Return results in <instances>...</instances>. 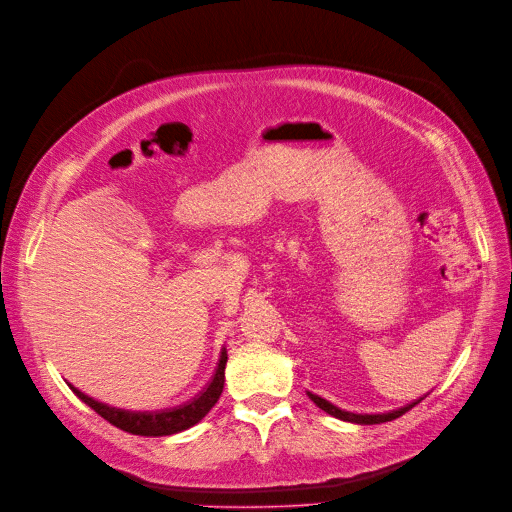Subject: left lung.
I'll list each match as a JSON object with an SVG mask.
<instances>
[{
	"instance_id": "1",
	"label": "left lung",
	"mask_w": 512,
	"mask_h": 512,
	"mask_svg": "<svg viewBox=\"0 0 512 512\" xmlns=\"http://www.w3.org/2000/svg\"><path fill=\"white\" fill-rule=\"evenodd\" d=\"M308 396L316 403V407L327 411L329 415H333V418L344 420V422H352V424H382V422H392V420H396V418H401L403 413H407L409 409H413L415 405H418V403L424 399V396H422V399L413 401V403H409V405H405V407L392 409V411H388V413H352V411H344V409L335 407L333 403H329L327 399H323V396H318V394L308 392Z\"/></svg>"
}]
</instances>
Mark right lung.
Returning <instances> with one entry per match:
<instances>
[{
  "label": "right lung",
  "mask_w": 512,
  "mask_h": 512,
  "mask_svg": "<svg viewBox=\"0 0 512 512\" xmlns=\"http://www.w3.org/2000/svg\"><path fill=\"white\" fill-rule=\"evenodd\" d=\"M225 363H227V350L223 348L213 380L208 382V386L198 396H194L192 401H187L173 409L128 411V409L109 407L105 403L94 401L92 396L80 392L73 386H71V390L75 392L78 399H82L88 407L97 411L101 418H105L109 424H113L124 432L141 434V437H168V434H177L181 430L192 428L194 424H198L204 418L208 411L215 407V403L219 401V396L223 392V384H225Z\"/></svg>",
  "instance_id": "1"
}]
</instances>
